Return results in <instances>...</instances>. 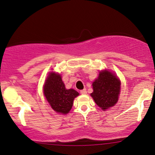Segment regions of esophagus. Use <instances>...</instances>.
Returning a JSON list of instances; mask_svg holds the SVG:
<instances>
[{"label": "esophagus", "mask_w": 155, "mask_h": 155, "mask_svg": "<svg viewBox=\"0 0 155 155\" xmlns=\"http://www.w3.org/2000/svg\"><path fill=\"white\" fill-rule=\"evenodd\" d=\"M80 92H81V94H86L87 91H86V88H84V89H83V90L81 91Z\"/></svg>", "instance_id": "34e87169"}]
</instances>
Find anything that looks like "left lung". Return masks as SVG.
I'll return each instance as SVG.
<instances>
[{
	"label": "left lung",
	"mask_w": 155,
	"mask_h": 155,
	"mask_svg": "<svg viewBox=\"0 0 155 155\" xmlns=\"http://www.w3.org/2000/svg\"><path fill=\"white\" fill-rule=\"evenodd\" d=\"M120 81L109 71L100 72L98 78L93 83L91 96L102 110L114 106L117 102L120 92Z\"/></svg>",
	"instance_id": "left-lung-1"
}]
</instances>
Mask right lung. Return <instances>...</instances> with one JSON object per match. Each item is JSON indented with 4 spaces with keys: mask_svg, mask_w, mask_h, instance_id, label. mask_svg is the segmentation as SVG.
<instances>
[{
    "mask_svg": "<svg viewBox=\"0 0 155 155\" xmlns=\"http://www.w3.org/2000/svg\"><path fill=\"white\" fill-rule=\"evenodd\" d=\"M43 93L51 107L56 112L64 114L70 111L74 99L78 95L74 89H66L60 75L55 72L48 76Z\"/></svg>",
    "mask_w": 155,
    "mask_h": 155,
    "instance_id": "add662e5",
    "label": "right lung"
}]
</instances>
